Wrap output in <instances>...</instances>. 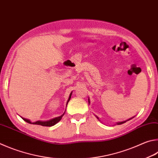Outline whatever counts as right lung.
<instances>
[{"label":"right lung","mask_w":158,"mask_h":158,"mask_svg":"<svg viewBox=\"0 0 158 158\" xmlns=\"http://www.w3.org/2000/svg\"><path fill=\"white\" fill-rule=\"evenodd\" d=\"M69 99H70V98H69ZM70 100V99H69ZM69 100H68V101H69ZM61 117H62V115L61 116V117H58V118H56V119H52V120H51V121H49V122H35V124H40V125H41V126H44V127H52V126H54V125H55L56 123H58L60 120L61 119ZM25 121H28L27 119H24ZM30 122V121H29Z\"/></svg>","instance_id":"add662e5"}]
</instances>
